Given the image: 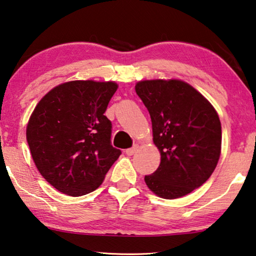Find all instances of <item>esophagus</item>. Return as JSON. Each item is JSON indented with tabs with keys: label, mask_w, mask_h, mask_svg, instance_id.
Here are the masks:
<instances>
[{
	"label": "esophagus",
	"mask_w": 256,
	"mask_h": 256,
	"mask_svg": "<svg viewBox=\"0 0 256 256\" xmlns=\"http://www.w3.org/2000/svg\"><path fill=\"white\" fill-rule=\"evenodd\" d=\"M136 151H138V146H134L132 148H126V150H125V153H126L128 156H133Z\"/></svg>",
	"instance_id": "esophagus-1"
}]
</instances>
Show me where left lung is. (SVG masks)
Listing matches in <instances>:
<instances>
[{"label":"left lung","instance_id":"8db88e82","mask_svg":"<svg viewBox=\"0 0 256 256\" xmlns=\"http://www.w3.org/2000/svg\"><path fill=\"white\" fill-rule=\"evenodd\" d=\"M136 92L150 113L159 168L144 176L151 192L164 199L186 196L204 184L220 156V120L212 104L189 84L138 82Z\"/></svg>","mask_w":256,"mask_h":256}]
</instances>
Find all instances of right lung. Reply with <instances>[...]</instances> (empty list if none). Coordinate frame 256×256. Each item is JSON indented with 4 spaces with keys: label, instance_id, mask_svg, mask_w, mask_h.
Instances as JSON below:
<instances>
[{
    "label": "right lung",
    "instance_id": "1",
    "mask_svg": "<svg viewBox=\"0 0 256 256\" xmlns=\"http://www.w3.org/2000/svg\"><path fill=\"white\" fill-rule=\"evenodd\" d=\"M113 82L74 80L51 90L32 113L26 141L41 176L72 197L94 192L118 159L112 122L104 115Z\"/></svg>",
    "mask_w": 256,
    "mask_h": 256
}]
</instances>
